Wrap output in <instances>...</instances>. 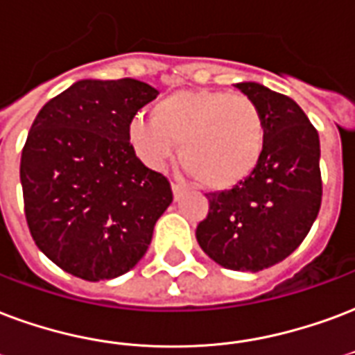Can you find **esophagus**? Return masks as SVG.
<instances>
[{
    "label": "esophagus",
    "mask_w": 355,
    "mask_h": 355,
    "mask_svg": "<svg viewBox=\"0 0 355 355\" xmlns=\"http://www.w3.org/2000/svg\"><path fill=\"white\" fill-rule=\"evenodd\" d=\"M172 193H174V200H180L183 194L187 193V185H181V183H172Z\"/></svg>",
    "instance_id": "34e87169"
}]
</instances>
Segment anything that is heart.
Wrapping results in <instances>:
<instances>
[{
	"label": "heart",
	"instance_id": "obj_1",
	"mask_svg": "<svg viewBox=\"0 0 355 355\" xmlns=\"http://www.w3.org/2000/svg\"><path fill=\"white\" fill-rule=\"evenodd\" d=\"M268 140L262 110L247 95L181 89L132 117L127 142L146 166L159 170L180 144L181 166L211 191L243 183L258 168Z\"/></svg>",
	"mask_w": 355,
	"mask_h": 355
}]
</instances>
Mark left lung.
Masks as SVG:
<instances>
[{
    "mask_svg": "<svg viewBox=\"0 0 355 355\" xmlns=\"http://www.w3.org/2000/svg\"><path fill=\"white\" fill-rule=\"evenodd\" d=\"M236 87L262 110L266 149L243 183L207 194L209 211L196 239L218 266L257 273L290 257L316 220L322 204L320 138L290 97L257 82Z\"/></svg>",
    "mask_w": 355,
    "mask_h": 355,
    "instance_id": "obj_1",
    "label": "left lung"
}]
</instances>
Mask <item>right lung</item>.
Masks as SVG:
<instances>
[{
    "label": "right lung",
    "instance_id": "right-lung-1",
    "mask_svg": "<svg viewBox=\"0 0 355 355\" xmlns=\"http://www.w3.org/2000/svg\"><path fill=\"white\" fill-rule=\"evenodd\" d=\"M159 95L135 78L78 80L37 114L20 181L29 232L55 266L84 281L127 273L172 204L162 174L144 166L127 125Z\"/></svg>",
    "mask_w": 355,
    "mask_h": 355
}]
</instances>
